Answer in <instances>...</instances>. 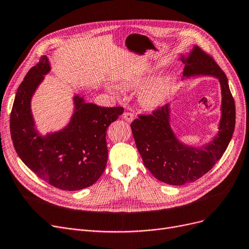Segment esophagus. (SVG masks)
Returning <instances> with one entry per match:
<instances>
[{
    "label": "esophagus",
    "instance_id": "obj_1",
    "mask_svg": "<svg viewBox=\"0 0 249 249\" xmlns=\"http://www.w3.org/2000/svg\"><path fill=\"white\" fill-rule=\"evenodd\" d=\"M123 118L125 119V120L128 122V123H131L133 120H134V115L132 113H124L123 114Z\"/></svg>",
    "mask_w": 249,
    "mask_h": 249
}]
</instances>
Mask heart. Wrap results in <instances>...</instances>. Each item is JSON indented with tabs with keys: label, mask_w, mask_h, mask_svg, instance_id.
Listing matches in <instances>:
<instances>
[{
	"label": "heart",
	"mask_w": 249,
	"mask_h": 249,
	"mask_svg": "<svg viewBox=\"0 0 249 249\" xmlns=\"http://www.w3.org/2000/svg\"><path fill=\"white\" fill-rule=\"evenodd\" d=\"M153 70L142 71L132 75H129L121 80V86L125 90H136L144 85L149 78L153 76ZM109 91L115 95L119 92L114 86L107 88ZM172 90V77L170 75H161L156 78L139 91L138 102L143 109L154 110L157 107L163 106L168 100Z\"/></svg>",
	"instance_id": "obj_1"
}]
</instances>
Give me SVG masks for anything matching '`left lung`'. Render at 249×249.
Returning a JSON list of instances; mask_svg holds the SVG:
<instances>
[{
    "mask_svg": "<svg viewBox=\"0 0 249 249\" xmlns=\"http://www.w3.org/2000/svg\"><path fill=\"white\" fill-rule=\"evenodd\" d=\"M178 59L185 64L182 80L197 76L219 80L221 118L215 135L196 145L181 142L172 129L170 105L153 115L140 116L131 123L133 138L144 166L158 180L170 185H184L208 173L228 147L235 128V103L228 79L218 64L196 45Z\"/></svg>",
    "mask_w": 249,
    "mask_h": 249,
    "instance_id": "obj_1",
    "label": "left lung"
}]
</instances>
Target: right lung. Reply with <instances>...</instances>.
I'll return each mask as SVG.
<instances>
[{
    "instance_id": "obj_1",
    "label": "right lung",
    "mask_w": 249,
    "mask_h": 249,
    "mask_svg": "<svg viewBox=\"0 0 249 249\" xmlns=\"http://www.w3.org/2000/svg\"><path fill=\"white\" fill-rule=\"evenodd\" d=\"M51 70L49 58L42 56L19 85L10 116L11 137L21 160L40 179L62 190L84 189L105 171L107 129L124 109L102 107L74 93L68 123L57 131L40 133L31 101Z\"/></svg>"
}]
</instances>
